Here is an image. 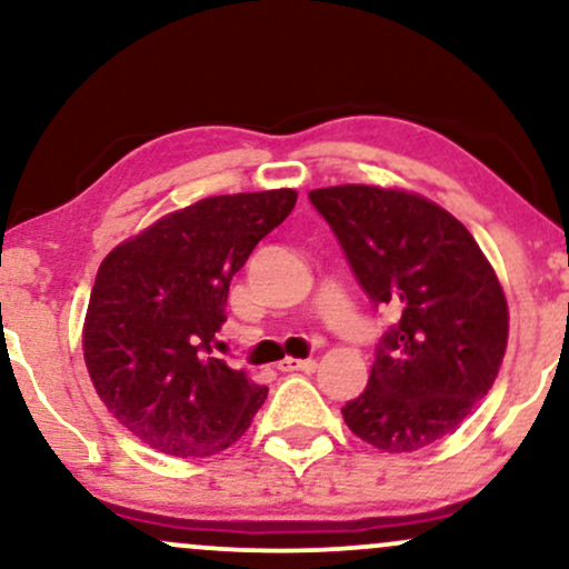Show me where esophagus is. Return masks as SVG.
<instances>
[{"instance_id": "34e87169", "label": "esophagus", "mask_w": 569, "mask_h": 569, "mask_svg": "<svg viewBox=\"0 0 569 569\" xmlns=\"http://www.w3.org/2000/svg\"><path fill=\"white\" fill-rule=\"evenodd\" d=\"M280 371H305V375H310V371L318 369V363L312 361V358H305V361H299V358H283V361L278 363Z\"/></svg>"}]
</instances>
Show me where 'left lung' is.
Masks as SVG:
<instances>
[{
  "instance_id": "1",
  "label": "left lung",
  "mask_w": 569,
  "mask_h": 569,
  "mask_svg": "<svg viewBox=\"0 0 569 569\" xmlns=\"http://www.w3.org/2000/svg\"><path fill=\"white\" fill-rule=\"evenodd\" d=\"M310 202L369 302L398 312L367 390L342 407L345 422L385 452L443 439L487 396L506 356L498 276L473 234L420 194L345 184L312 189Z\"/></svg>"
}]
</instances>
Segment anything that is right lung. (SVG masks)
<instances>
[{
	"label": "right lung",
	"instance_id": "obj_1",
	"mask_svg": "<svg viewBox=\"0 0 569 569\" xmlns=\"http://www.w3.org/2000/svg\"><path fill=\"white\" fill-rule=\"evenodd\" d=\"M297 192L219 194L117 246L90 291L82 350L107 409L136 439L173 457L227 449L267 388L213 358L230 280Z\"/></svg>",
	"mask_w": 569,
	"mask_h": 569
}]
</instances>
